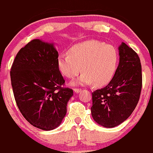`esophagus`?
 Segmentation results:
<instances>
[{
  "label": "esophagus",
  "mask_w": 153,
  "mask_h": 153,
  "mask_svg": "<svg viewBox=\"0 0 153 153\" xmlns=\"http://www.w3.org/2000/svg\"><path fill=\"white\" fill-rule=\"evenodd\" d=\"M74 93H79L82 91V90L79 89V88H74Z\"/></svg>",
  "instance_id": "34e87169"
}]
</instances>
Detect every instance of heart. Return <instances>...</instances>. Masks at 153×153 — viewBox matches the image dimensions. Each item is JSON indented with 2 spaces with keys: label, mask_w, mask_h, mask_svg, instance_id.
<instances>
[{
  "label": "heart",
  "mask_w": 153,
  "mask_h": 153,
  "mask_svg": "<svg viewBox=\"0 0 153 153\" xmlns=\"http://www.w3.org/2000/svg\"><path fill=\"white\" fill-rule=\"evenodd\" d=\"M118 55L113 46L98 41H87L72 46L68 55L61 54L57 58L60 73L69 79L84 71L74 85L94 84L102 86L111 79L117 68Z\"/></svg>",
  "instance_id": "obj_1"
}]
</instances>
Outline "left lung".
Instances as JSON below:
<instances>
[{"label": "left lung", "instance_id": "left-lung-1", "mask_svg": "<svg viewBox=\"0 0 153 153\" xmlns=\"http://www.w3.org/2000/svg\"><path fill=\"white\" fill-rule=\"evenodd\" d=\"M119 65L112 79L93 93L91 114L105 128L124 122L135 109L142 85V65L137 54L124 42L118 47Z\"/></svg>", "mask_w": 153, "mask_h": 153}]
</instances>
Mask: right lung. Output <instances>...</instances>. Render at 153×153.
Returning a JSON list of instances; mask_svg holds the SVG:
<instances>
[{
    "label": "right lung",
    "instance_id": "right-lung-1",
    "mask_svg": "<svg viewBox=\"0 0 153 153\" xmlns=\"http://www.w3.org/2000/svg\"><path fill=\"white\" fill-rule=\"evenodd\" d=\"M54 43L33 39L17 54L11 68L13 93L19 111L34 127L50 131L61 124L73 90L57 67Z\"/></svg>",
    "mask_w": 153,
    "mask_h": 153
}]
</instances>
